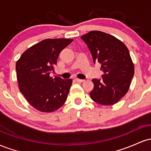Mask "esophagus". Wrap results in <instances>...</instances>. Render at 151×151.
<instances>
[{"mask_svg":"<svg viewBox=\"0 0 151 151\" xmlns=\"http://www.w3.org/2000/svg\"><path fill=\"white\" fill-rule=\"evenodd\" d=\"M75 81H77V82H83L84 80V79H78V78H76Z\"/></svg>","mask_w":151,"mask_h":151,"instance_id":"esophagus-1","label":"esophagus"}]
</instances>
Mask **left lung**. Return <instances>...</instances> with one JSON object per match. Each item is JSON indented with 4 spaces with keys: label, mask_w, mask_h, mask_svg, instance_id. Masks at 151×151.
I'll return each mask as SVG.
<instances>
[{
    "label": "left lung",
    "mask_w": 151,
    "mask_h": 151,
    "mask_svg": "<svg viewBox=\"0 0 151 151\" xmlns=\"http://www.w3.org/2000/svg\"><path fill=\"white\" fill-rule=\"evenodd\" d=\"M87 45L93 62L101 64V79H93L91 99L101 105L116 104L129 91L134 65L127 47L113 35L93 30L81 37Z\"/></svg>",
    "instance_id": "8db88e82"
}]
</instances>
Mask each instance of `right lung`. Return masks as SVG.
Masks as SVG:
<instances>
[{"label": "right lung", "instance_id": "1", "mask_svg": "<svg viewBox=\"0 0 151 151\" xmlns=\"http://www.w3.org/2000/svg\"><path fill=\"white\" fill-rule=\"evenodd\" d=\"M72 39H45L25 50L16 62L19 89L41 112H53L65 104L72 80L51 77L60 52Z\"/></svg>", "mask_w": 151, "mask_h": 151}]
</instances>
